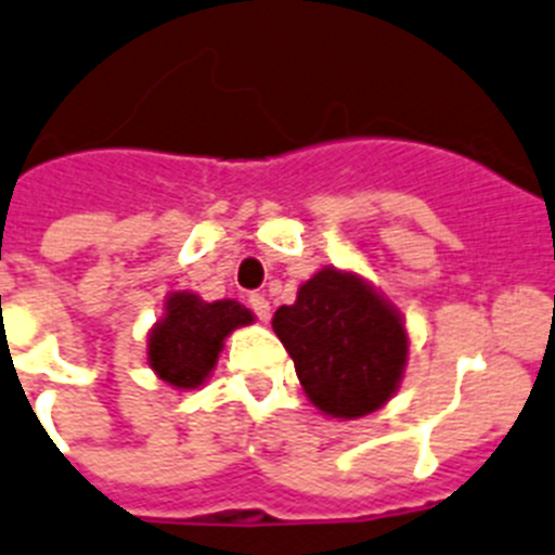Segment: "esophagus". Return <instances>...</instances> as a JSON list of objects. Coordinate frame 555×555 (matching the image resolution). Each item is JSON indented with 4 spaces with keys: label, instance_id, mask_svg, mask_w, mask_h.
Segmentation results:
<instances>
[{
    "label": "esophagus",
    "instance_id": "esophagus-1",
    "mask_svg": "<svg viewBox=\"0 0 555 555\" xmlns=\"http://www.w3.org/2000/svg\"><path fill=\"white\" fill-rule=\"evenodd\" d=\"M248 307L250 310H254V315L256 319H270V301L264 299L262 293H250L248 296Z\"/></svg>",
    "mask_w": 555,
    "mask_h": 555
}]
</instances>
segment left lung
Returning <instances> with one entry per match:
<instances>
[{
  "label": "left lung",
  "instance_id": "8db88e82",
  "mask_svg": "<svg viewBox=\"0 0 555 555\" xmlns=\"http://www.w3.org/2000/svg\"><path fill=\"white\" fill-rule=\"evenodd\" d=\"M307 398L333 417H364L392 398L409 338L398 313L352 273L319 270L273 315Z\"/></svg>",
  "mask_w": 555,
  "mask_h": 555
}]
</instances>
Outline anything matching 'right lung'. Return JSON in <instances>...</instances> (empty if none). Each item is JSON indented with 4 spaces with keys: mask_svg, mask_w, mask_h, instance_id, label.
<instances>
[{
    "mask_svg": "<svg viewBox=\"0 0 555 555\" xmlns=\"http://www.w3.org/2000/svg\"><path fill=\"white\" fill-rule=\"evenodd\" d=\"M250 321L254 315L240 301L208 305L194 293H175L149 338V364L166 384L194 389L217 364L225 335Z\"/></svg>",
    "mask_w": 555,
    "mask_h": 555,
    "instance_id": "add662e5",
    "label": "right lung"
}]
</instances>
